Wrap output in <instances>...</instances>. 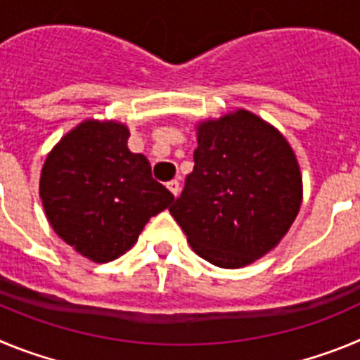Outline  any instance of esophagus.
Masks as SVG:
<instances>
[{
    "instance_id": "obj_1",
    "label": "esophagus",
    "mask_w": 360,
    "mask_h": 360,
    "mask_svg": "<svg viewBox=\"0 0 360 360\" xmlns=\"http://www.w3.org/2000/svg\"><path fill=\"white\" fill-rule=\"evenodd\" d=\"M167 189L173 193L174 196L178 195V189H180V184H178V180H171V182H167Z\"/></svg>"
}]
</instances>
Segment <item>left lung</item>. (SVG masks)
Masks as SVG:
<instances>
[{
	"label": "left lung",
	"instance_id": "left-lung-1",
	"mask_svg": "<svg viewBox=\"0 0 360 360\" xmlns=\"http://www.w3.org/2000/svg\"><path fill=\"white\" fill-rule=\"evenodd\" d=\"M196 141L195 167L171 216L205 262L250 265L283 240L301 209L294 149L272 124L241 108L196 124Z\"/></svg>",
	"mask_w": 360,
	"mask_h": 360
}]
</instances>
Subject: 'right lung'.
Returning a JSON list of instances; mask_svg holds the SVG:
<instances>
[{
  "mask_svg": "<svg viewBox=\"0 0 360 360\" xmlns=\"http://www.w3.org/2000/svg\"><path fill=\"white\" fill-rule=\"evenodd\" d=\"M117 120L86 119L44 160L39 196L56 234L94 263L128 252L149 218L174 196L151 176V165L128 148Z\"/></svg>",
  "mask_w": 360,
  "mask_h": 360,
  "instance_id": "obj_1",
  "label": "right lung"
}]
</instances>
